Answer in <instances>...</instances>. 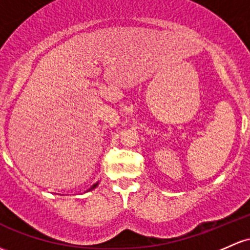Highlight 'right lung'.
Returning a JSON list of instances; mask_svg holds the SVG:
<instances>
[{
	"label": "right lung",
	"instance_id": "1",
	"mask_svg": "<svg viewBox=\"0 0 250 250\" xmlns=\"http://www.w3.org/2000/svg\"><path fill=\"white\" fill-rule=\"evenodd\" d=\"M97 185H98V183H96V184H95V185H94V186H92V188H90V190H92V188H96V186H97ZM90 190H89V191H90Z\"/></svg>",
	"mask_w": 250,
	"mask_h": 250
}]
</instances>
